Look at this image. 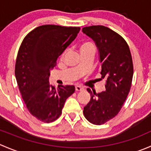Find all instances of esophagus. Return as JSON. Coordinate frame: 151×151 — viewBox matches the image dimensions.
I'll list each match as a JSON object with an SVG mask.
<instances>
[{
    "mask_svg": "<svg viewBox=\"0 0 151 151\" xmlns=\"http://www.w3.org/2000/svg\"><path fill=\"white\" fill-rule=\"evenodd\" d=\"M75 90H76V91H82L84 90V88H83V87L80 86V85H76Z\"/></svg>",
    "mask_w": 151,
    "mask_h": 151,
    "instance_id": "34e87169",
    "label": "esophagus"
}]
</instances>
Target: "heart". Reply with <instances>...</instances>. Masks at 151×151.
Wrapping results in <instances>:
<instances>
[{
    "instance_id": "heart-1",
    "label": "heart",
    "mask_w": 151,
    "mask_h": 151,
    "mask_svg": "<svg viewBox=\"0 0 151 151\" xmlns=\"http://www.w3.org/2000/svg\"><path fill=\"white\" fill-rule=\"evenodd\" d=\"M95 46H94L93 44L91 43V42H85V43L82 45V46L80 47V53L88 51V50H94L95 51ZM67 53H68V50H66L63 52V57H64Z\"/></svg>"
}]
</instances>
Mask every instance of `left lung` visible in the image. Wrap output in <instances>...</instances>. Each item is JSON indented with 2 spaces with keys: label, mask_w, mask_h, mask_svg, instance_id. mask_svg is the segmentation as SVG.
I'll return each instance as SVG.
<instances>
[{
  "label": "left lung",
  "mask_w": 151,
  "mask_h": 151,
  "mask_svg": "<svg viewBox=\"0 0 151 151\" xmlns=\"http://www.w3.org/2000/svg\"><path fill=\"white\" fill-rule=\"evenodd\" d=\"M82 31L95 42L101 79L106 80L105 91L96 93L87 89L91 100L83 113L90 123L101 125L118 115L130 91L134 74L132 55L124 39L107 27L93 25Z\"/></svg>",
  "instance_id": "obj_1"
}]
</instances>
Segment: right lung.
Returning a JSON list of instances; mask_svg holds the SVG:
<instances>
[{
	"label": "right lung",
	"mask_w": 151,
	"mask_h": 151,
	"mask_svg": "<svg viewBox=\"0 0 151 151\" xmlns=\"http://www.w3.org/2000/svg\"><path fill=\"white\" fill-rule=\"evenodd\" d=\"M79 27L45 25L30 31L21 44L15 77L28 111L39 121L50 123L62 113L65 101L75 91L74 85L50 84V70L58 58L75 39Z\"/></svg>",
	"instance_id": "1"
}]
</instances>
